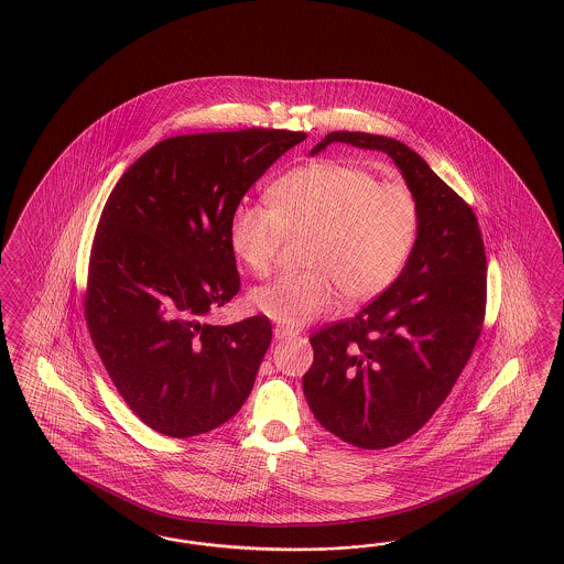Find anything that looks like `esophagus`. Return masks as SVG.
Segmentation results:
<instances>
[{
	"instance_id": "1",
	"label": "esophagus",
	"mask_w": 564,
	"mask_h": 564,
	"mask_svg": "<svg viewBox=\"0 0 564 564\" xmlns=\"http://www.w3.org/2000/svg\"><path fill=\"white\" fill-rule=\"evenodd\" d=\"M273 335L276 340H288L291 336H295V333L285 326H274Z\"/></svg>"
}]
</instances>
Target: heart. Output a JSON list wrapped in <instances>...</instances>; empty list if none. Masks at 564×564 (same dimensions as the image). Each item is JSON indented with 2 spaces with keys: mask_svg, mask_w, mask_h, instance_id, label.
I'll list each match as a JSON object with an SVG mask.
<instances>
[{
  "mask_svg": "<svg viewBox=\"0 0 564 564\" xmlns=\"http://www.w3.org/2000/svg\"><path fill=\"white\" fill-rule=\"evenodd\" d=\"M419 200L404 183H378L366 167L322 160L291 170L269 191V207L240 205L229 224L236 259L257 276L273 269L285 234H307L305 271L279 274L250 293L252 307L304 326L388 290L419 238Z\"/></svg>",
  "mask_w": 564,
  "mask_h": 564,
  "instance_id": "heart-1",
  "label": "heart"
}]
</instances>
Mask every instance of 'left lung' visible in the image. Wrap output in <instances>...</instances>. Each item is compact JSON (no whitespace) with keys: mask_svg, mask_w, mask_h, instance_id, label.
I'll return each instance as SVG.
<instances>
[{"mask_svg":"<svg viewBox=\"0 0 564 564\" xmlns=\"http://www.w3.org/2000/svg\"><path fill=\"white\" fill-rule=\"evenodd\" d=\"M330 143L388 153L419 200V238L397 281L310 336L304 394L314 416L343 442L383 449L425 425L468 364L485 321L487 254L473 207L409 145L335 131L310 153Z\"/></svg>","mask_w":564,"mask_h":564,"instance_id":"obj_1","label":"left lung"}]
</instances>
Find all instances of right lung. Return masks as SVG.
Segmentation results:
<instances>
[{"label": "right lung", "instance_id": "1", "mask_svg": "<svg viewBox=\"0 0 564 564\" xmlns=\"http://www.w3.org/2000/svg\"><path fill=\"white\" fill-rule=\"evenodd\" d=\"M307 138L243 129L164 139L112 188L91 243L86 322L129 409L167 437H193L242 409L271 322L212 326L240 290L229 224L248 188Z\"/></svg>", "mask_w": 564, "mask_h": 564}]
</instances>
